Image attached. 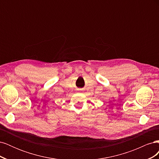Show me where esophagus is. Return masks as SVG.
<instances>
[{"instance_id": "34e87169", "label": "esophagus", "mask_w": 159, "mask_h": 159, "mask_svg": "<svg viewBox=\"0 0 159 159\" xmlns=\"http://www.w3.org/2000/svg\"><path fill=\"white\" fill-rule=\"evenodd\" d=\"M78 91H83V89H78Z\"/></svg>"}]
</instances>
